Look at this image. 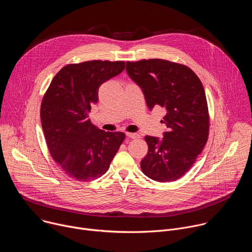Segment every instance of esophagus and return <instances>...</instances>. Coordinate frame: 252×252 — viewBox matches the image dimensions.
I'll use <instances>...</instances> for the list:
<instances>
[{"instance_id":"esophagus-1","label":"esophagus","mask_w":252,"mask_h":252,"mask_svg":"<svg viewBox=\"0 0 252 252\" xmlns=\"http://www.w3.org/2000/svg\"><path fill=\"white\" fill-rule=\"evenodd\" d=\"M126 135L130 138H138L139 137V135L137 133H133V132H126Z\"/></svg>"}]
</instances>
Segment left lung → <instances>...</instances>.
Returning a JSON list of instances; mask_svg holds the SVG:
<instances>
[{
    "instance_id": "1",
    "label": "left lung",
    "mask_w": 252,
    "mask_h": 252,
    "mask_svg": "<svg viewBox=\"0 0 252 252\" xmlns=\"http://www.w3.org/2000/svg\"><path fill=\"white\" fill-rule=\"evenodd\" d=\"M126 73L147 104L165 110L163 138L147 135L142 172L159 183L174 182L193 165L208 138L209 116L203 86L189 66L161 59L126 62Z\"/></svg>"
}]
</instances>
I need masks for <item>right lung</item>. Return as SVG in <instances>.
<instances>
[{"label":"right lung","mask_w":252,"mask_h":252,"mask_svg":"<svg viewBox=\"0 0 252 252\" xmlns=\"http://www.w3.org/2000/svg\"><path fill=\"white\" fill-rule=\"evenodd\" d=\"M123 61H88L64 65L55 76L41 104L47 146L65 174L78 182L100 177L125 140L122 131H104L89 119L98 88L125 69Z\"/></svg>","instance_id":"1"}]
</instances>
